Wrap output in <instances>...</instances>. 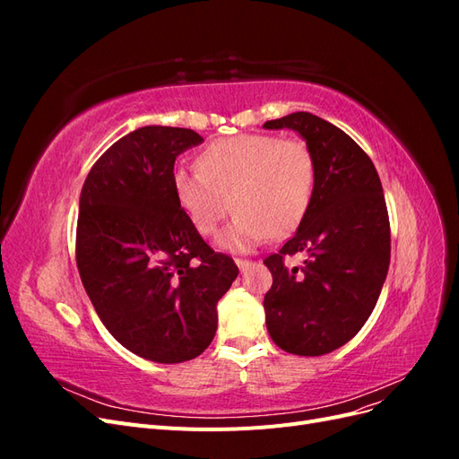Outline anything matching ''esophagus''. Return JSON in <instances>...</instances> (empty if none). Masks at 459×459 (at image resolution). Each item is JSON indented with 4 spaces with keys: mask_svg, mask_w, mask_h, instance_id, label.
I'll return each mask as SVG.
<instances>
[{
    "mask_svg": "<svg viewBox=\"0 0 459 459\" xmlns=\"http://www.w3.org/2000/svg\"><path fill=\"white\" fill-rule=\"evenodd\" d=\"M235 264H238V268L241 270V272H245L248 266H251V260H243V258H238V260H235Z\"/></svg>",
    "mask_w": 459,
    "mask_h": 459,
    "instance_id": "obj_1",
    "label": "esophagus"
}]
</instances>
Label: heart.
Returning a JSON list of instances; mask_svg holds the SVG:
<instances>
[{
	"instance_id": "obj_1",
	"label": "heart",
	"mask_w": 459,
	"mask_h": 459,
	"mask_svg": "<svg viewBox=\"0 0 459 459\" xmlns=\"http://www.w3.org/2000/svg\"><path fill=\"white\" fill-rule=\"evenodd\" d=\"M197 170L179 166L172 174L174 197L191 226L211 238L230 211H238L220 235V247L253 251L270 235L283 238L308 212L316 162L300 140L268 134H239L208 145Z\"/></svg>"
}]
</instances>
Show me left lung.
I'll return each instance as SVG.
<instances>
[{
  "label": "left lung",
  "instance_id": "left-lung-1",
  "mask_svg": "<svg viewBox=\"0 0 459 459\" xmlns=\"http://www.w3.org/2000/svg\"><path fill=\"white\" fill-rule=\"evenodd\" d=\"M297 132L316 162L308 212L277 255L264 260L273 283L264 297L272 341L289 354L324 356L364 327L391 262V226L377 170L349 134L312 113L264 124ZM304 252L300 269L282 258Z\"/></svg>",
  "mask_w": 459,
  "mask_h": 459
}]
</instances>
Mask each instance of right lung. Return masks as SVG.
Instances as JSON below:
<instances>
[{
    "label": "right lung",
    "mask_w": 459,
    "mask_h": 459,
    "mask_svg": "<svg viewBox=\"0 0 459 459\" xmlns=\"http://www.w3.org/2000/svg\"><path fill=\"white\" fill-rule=\"evenodd\" d=\"M203 142L187 128H137L97 159L80 193V280L110 335L157 364L206 351L216 304L239 273L203 241L172 191L176 157Z\"/></svg>",
    "instance_id": "1"
}]
</instances>
